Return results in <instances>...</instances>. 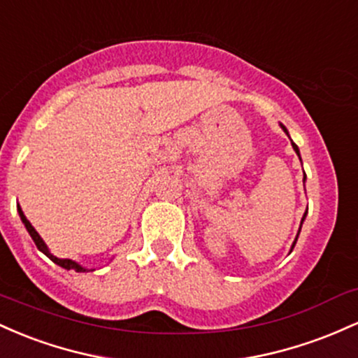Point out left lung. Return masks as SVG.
Here are the masks:
<instances>
[{"instance_id": "8db88e82", "label": "left lung", "mask_w": 358, "mask_h": 358, "mask_svg": "<svg viewBox=\"0 0 358 358\" xmlns=\"http://www.w3.org/2000/svg\"><path fill=\"white\" fill-rule=\"evenodd\" d=\"M280 128H282V130L284 131H286V135L289 136V134H287V128L286 127H284L282 125V123H280ZM291 145H292V148H294V152H296V154H298V157H299V148H298V145H296V143L294 142H292V140H291ZM301 159V157H299ZM304 180H306V176H304ZM308 213V211H306ZM306 213H304V216H303V220H301V224H303V222H304V218H306ZM299 231H301V228H299ZM299 231H298V236H299ZM298 236H296V240H298ZM296 240H294V243H292V248H294V245H296ZM292 248H291V250H292Z\"/></svg>"}]
</instances>
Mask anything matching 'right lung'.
I'll list each match as a JSON object with an SVG mask.
<instances>
[{"instance_id": "right-lung-1", "label": "right lung", "mask_w": 358, "mask_h": 358, "mask_svg": "<svg viewBox=\"0 0 358 358\" xmlns=\"http://www.w3.org/2000/svg\"><path fill=\"white\" fill-rule=\"evenodd\" d=\"M18 215H20V218H22L23 224H25L27 231L30 233L31 240H34L35 245H37V248H38V250L42 252V254H45L47 257H49V259L52 260V262H55V264H57V266H60V267H62V268H67V271H76V272H87V268H84L83 266H79V264H78V262H74V260H71V259H59V257L52 255L49 248H47L45 242H43V240H42V236H40L38 233H37V230H35V228L31 227V223L28 222V220H27V216L23 215L22 208H20V206H18Z\"/></svg>"}]
</instances>
